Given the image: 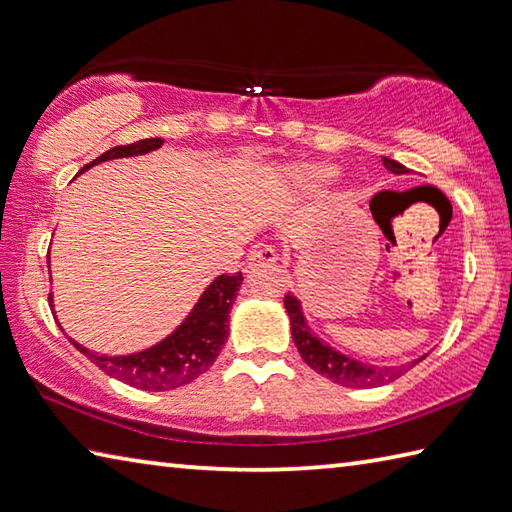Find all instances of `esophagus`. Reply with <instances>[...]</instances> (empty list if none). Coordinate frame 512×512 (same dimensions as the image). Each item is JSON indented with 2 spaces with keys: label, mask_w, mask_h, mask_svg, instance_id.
I'll list each match as a JSON object with an SVG mask.
<instances>
[{
  "label": "esophagus",
  "mask_w": 512,
  "mask_h": 512,
  "mask_svg": "<svg viewBox=\"0 0 512 512\" xmlns=\"http://www.w3.org/2000/svg\"><path fill=\"white\" fill-rule=\"evenodd\" d=\"M278 263V254L272 247H260L256 252L249 256V267H258V265H276Z\"/></svg>",
  "instance_id": "34e87169"
}]
</instances>
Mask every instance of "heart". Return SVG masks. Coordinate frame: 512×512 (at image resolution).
<instances>
[{"mask_svg":"<svg viewBox=\"0 0 512 512\" xmlns=\"http://www.w3.org/2000/svg\"><path fill=\"white\" fill-rule=\"evenodd\" d=\"M336 169L325 162H294V165L285 167L283 178L289 187L301 191H314L318 187L327 185L334 178Z\"/></svg>","mask_w":512,"mask_h":512,"instance_id":"heart-1","label":"heart"}]
</instances>
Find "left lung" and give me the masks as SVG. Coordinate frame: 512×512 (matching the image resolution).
Here are the masks:
<instances>
[{
    "instance_id": "1",
    "label": "left lung",
    "mask_w": 512,
    "mask_h": 512,
    "mask_svg": "<svg viewBox=\"0 0 512 512\" xmlns=\"http://www.w3.org/2000/svg\"><path fill=\"white\" fill-rule=\"evenodd\" d=\"M385 169H390L397 176H403V173H410L397 160L383 158ZM285 310L289 316V330H292V339L301 359L310 365V368L330 379L334 383L343 385V388H376V385H385L394 379H399L401 374H406L410 368H414L419 361L426 359L428 354L419 356V359L408 361L403 365H372V363H363L359 359H352L343 352L336 350L327 341H323L318 336L312 325L307 323L305 312H303V303L298 301L294 294L285 296Z\"/></svg>"
}]
</instances>
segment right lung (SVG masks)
Segmentation results:
<instances>
[{"mask_svg":"<svg viewBox=\"0 0 512 512\" xmlns=\"http://www.w3.org/2000/svg\"><path fill=\"white\" fill-rule=\"evenodd\" d=\"M160 147L162 138H147L127 144V147H113L89 162V165H84L77 171V176L86 169L100 165V162L144 156V153H151ZM240 285H243V274L240 272L234 276L214 278L176 330L140 352L113 356L98 354L77 343L71 336L69 341L77 352H82L102 372L131 385V388L147 392L176 390L180 385H187L198 379L200 374H205L218 359L229 336V312L236 303ZM48 303L53 307V294H48Z\"/></svg>","mask_w":512,"mask_h":512,"instance_id":"right-lung-1","label":"right lung"}]
</instances>
